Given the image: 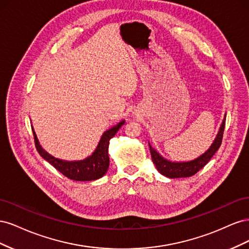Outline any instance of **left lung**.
<instances>
[{"label": "left lung", "mask_w": 249, "mask_h": 249, "mask_svg": "<svg viewBox=\"0 0 249 249\" xmlns=\"http://www.w3.org/2000/svg\"><path fill=\"white\" fill-rule=\"evenodd\" d=\"M224 126H225V117L223 122L220 125L219 132H218L217 136L212 143V145L207 150L206 153H203L201 156H199L196 159H194L189 162H171L168 161L158 153L156 150L150 146V155H152V159L154 164L156 165L157 169L159 170L161 175L170 178H188L192 177L197 171H199L201 168L205 167V165L211 160L215 153L220 147L222 137H223V132H224Z\"/></svg>", "instance_id": "obj_1"}]
</instances>
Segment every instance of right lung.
<instances>
[{"label":"right lung","mask_w":249,"mask_h":249,"mask_svg":"<svg viewBox=\"0 0 249 249\" xmlns=\"http://www.w3.org/2000/svg\"><path fill=\"white\" fill-rule=\"evenodd\" d=\"M124 124V120H122L118 124L105 132L99 142V145H97L92 155L81 161H64L51 156L41 147L38 139L36 137V134L33 131L35 146L37 152L39 153L43 159L52 164L66 178L73 180H80V182H83V180H94L102 178L107 172L110 163L108 156L109 141Z\"/></svg>","instance_id":"right-lung-1"}]
</instances>
